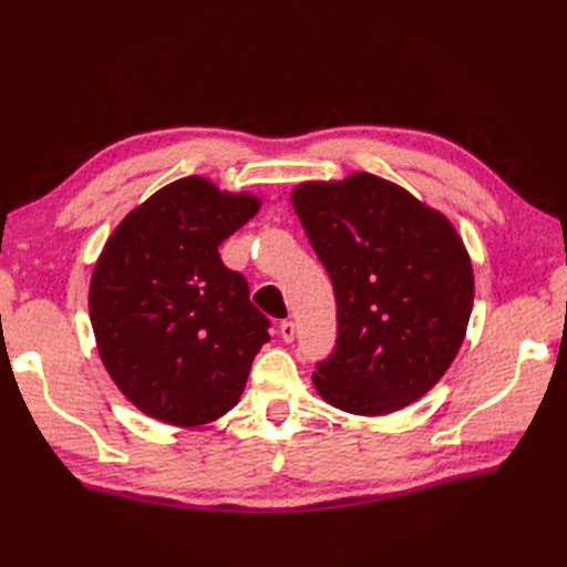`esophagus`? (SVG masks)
Instances as JSON below:
<instances>
[{
    "label": "esophagus",
    "mask_w": 567,
    "mask_h": 567,
    "mask_svg": "<svg viewBox=\"0 0 567 567\" xmlns=\"http://www.w3.org/2000/svg\"><path fill=\"white\" fill-rule=\"evenodd\" d=\"M279 333H281V338L286 340V342H290L296 338V323L293 321H288V319H284L281 323H279Z\"/></svg>",
    "instance_id": "1"
}]
</instances>
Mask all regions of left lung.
Returning a JSON list of instances; mask_svg holds the SVG:
<instances>
[{
  "label": "left lung",
  "instance_id": "obj_1",
  "mask_svg": "<svg viewBox=\"0 0 567 567\" xmlns=\"http://www.w3.org/2000/svg\"><path fill=\"white\" fill-rule=\"evenodd\" d=\"M293 208L336 296V346L315 388L359 416L416 402L454 362L471 319L473 267L458 234L367 173L300 184Z\"/></svg>",
  "mask_w": 567,
  "mask_h": 567
}]
</instances>
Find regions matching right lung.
<instances>
[{
    "mask_svg": "<svg viewBox=\"0 0 567 567\" xmlns=\"http://www.w3.org/2000/svg\"><path fill=\"white\" fill-rule=\"evenodd\" d=\"M257 208L255 196L186 177L132 210L106 241L90 319L101 362L144 414L192 427L241 398L271 323L217 248Z\"/></svg>",
    "mask_w": 567,
    "mask_h": 567,
    "instance_id": "obj_1",
    "label": "right lung"
}]
</instances>
